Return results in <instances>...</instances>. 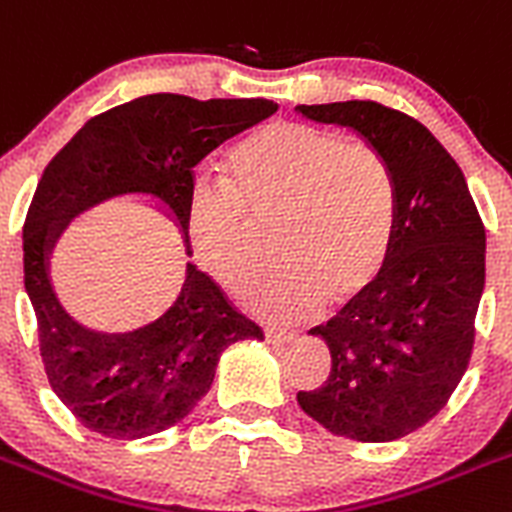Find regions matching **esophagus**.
I'll use <instances>...</instances> for the list:
<instances>
[{"label": "esophagus", "mask_w": 512, "mask_h": 512, "mask_svg": "<svg viewBox=\"0 0 512 512\" xmlns=\"http://www.w3.org/2000/svg\"><path fill=\"white\" fill-rule=\"evenodd\" d=\"M267 343H275V346H285L295 338L293 331H283V328H265Z\"/></svg>", "instance_id": "1"}]
</instances>
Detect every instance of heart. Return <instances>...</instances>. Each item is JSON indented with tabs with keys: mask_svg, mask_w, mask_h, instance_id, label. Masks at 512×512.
Listing matches in <instances>:
<instances>
[{
	"mask_svg": "<svg viewBox=\"0 0 512 512\" xmlns=\"http://www.w3.org/2000/svg\"><path fill=\"white\" fill-rule=\"evenodd\" d=\"M278 214L272 245L283 260L252 278L242 303L295 321L323 300L364 295L389 265L399 186L386 156L305 121H272L229 148L224 181H199L186 229L199 265L234 290L257 265L250 222Z\"/></svg>",
	"mask_w": 512,
	"mask_h": 512,
	"instance_id": "obj_1",
	"label": "heart"
}]
</instances>
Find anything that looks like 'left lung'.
Segmentation results:
<instances>
[{
  "instance_id": "8db88e82",
  "label": "left lung",
  "mask_w": 512,
  "mask_h": 512,
  "mask_svg": "<svg viewBox=\"0 0 512 512\" xmlns=\"http://www.w3.org/2000/svg\"><path fill=\"white\" fill-rule=\"evenodd\" d=\"M295 111L379 148L399 186L389 265L310 331L328 343L331 374L321 389L298 391V404L333 434L394 442L437 417L465 376L485 288V227L457 161L412 116L374 100Z\"/></svg>"
}]
</instances>
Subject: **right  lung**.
Wrapping results in <instances>:
<instances>
[{"instance_id": "right-lung-1", "label": "right lung", "mask_w": 512, "mask_h": 512, "mask_svg": "<svg viewBox=\"0 0 512 512\" xmlns=\"http://www.w3.org/2000/svg\"><path fill=\"white\" fill-rule=\"evenodd\" d=\"M275 111L278 103L265 98L141 95L90 118L47 164L22 229L25 290L52 391L90 432L141 439L174 427L212 389L224 348L265 336L194 262L154 321L126 331L83 326L62 308L50 278L62 232L98 204L148 197L176 224L191 257L186 202L194 166Z\"/></svg>"}]
</instances>
